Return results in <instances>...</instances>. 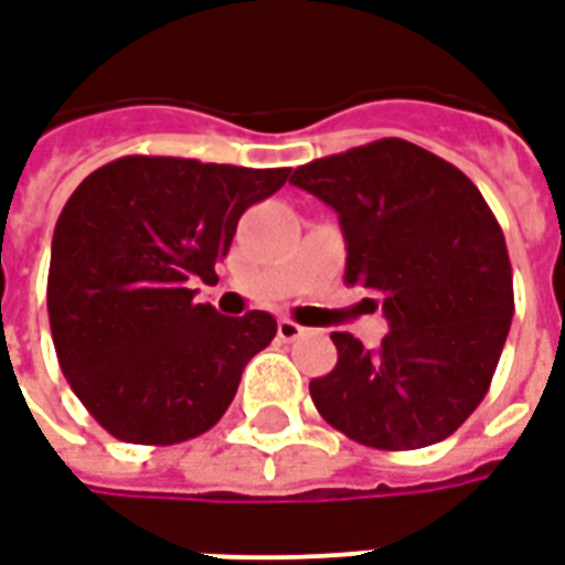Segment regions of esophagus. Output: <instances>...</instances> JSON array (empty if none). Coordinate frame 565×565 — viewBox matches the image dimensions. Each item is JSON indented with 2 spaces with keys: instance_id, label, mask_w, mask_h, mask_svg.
I'll return each instance as SVG.
<instances>
[{
  "instance_id": "34e87169",
  "label": "esophagus",
  "mask_w": 565,
  "mask_h": 565,
  "mask_svg": "<svg viewBox=\"0 0 565 565\" xmlns=\"http://www.w3.org/2000/svg\"><path fill=\"white\" fill-rule=\"evenodd\" d=\"M302 335H306V327H299L296 320H278V339H284V342H296V339H302Z\"/></svg>"
}]
</instances>
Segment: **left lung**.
Wrapping results in <instances>:
<instances>
[{"label":"left lung","mask_w":565,"mask_h":565,"mask_svg":"<svg viewBox=\"0 0 565 565\" xmlns=\"http://www.w3.org/2000/svg\"><path fill=\"white\" fill-rule=\"evenodd\" d=\"M290 184L339 211L344 284L384 296L391 323L379 351L332 332L339 360L308 384L320 417L379 450L457 433L490 391L514 315L509 247L481 190L405 139L311 160Z\"/></svg>","instance_id":"1"}]
</instances>
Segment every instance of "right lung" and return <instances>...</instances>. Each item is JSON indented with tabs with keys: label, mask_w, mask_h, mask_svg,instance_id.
Listing matches in <instances>:
<instances>
[{
	"label": "right lung",
	"mask_w": 565,
	"mask_h": 565,
	"mask_svg": "<svg viewBox=\"0 0 565 565\" xmlns=\"http://www.w3.org/2000/svg\"><path fill=\"white\" fill-rule=\"evenodd\" d=\"M290 169L132 153L90 172L60 211L47 271L56 360L93 420L129 445L209 433L242 369L275 339L266 311L223 318L190 284L217 281L238 217Z\"/></svg>",
	"instance_id": "right-lung-1"
}]
</instances>
